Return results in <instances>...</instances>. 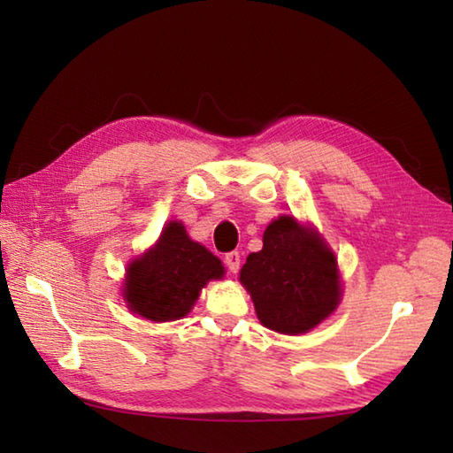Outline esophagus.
Here are the masks:
<instances>
[{
	"instance_id": "34e87169",
	"label": "esophagus",
	"mask_w": 453,
	"mask_h": 453,
	"mask_svg": "<svg viewBox=\"0 0 453 453\" xmlns=\"http://www.w3.org/2000/svg\"><path fill=\"white\" fill-rule=\"evenodd\" d=\"M224 263L229 268V273H237L239 271V265H242V255L237 251H229L224 257Z\"/></svg>"
}]
</instances>
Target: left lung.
<instances>
[{"label":"left lung","instance_id":"1","mask_svg":"<svg viewBox=\"0 0 453 453\" xmlns=\"http://www.w3.org/2000/svg\"><path fill=\"white\" fill-rule=\"evenodd\" d=\"M239 280L261 323L284 334L313 329L341 302L334 255L294 216H280L266 227L263 249L247 257Z\"/></svg>","mask_w":453,"mask_h":453}]
</instances>
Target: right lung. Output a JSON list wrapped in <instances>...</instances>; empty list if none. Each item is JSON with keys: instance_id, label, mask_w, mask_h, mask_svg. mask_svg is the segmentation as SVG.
<instances>
[{"instance_id": "add662e5", "label": "right lung", "mask_w": 453, "mask_h": 453, "mask_svg": "<svg viewBox=\"0 0 453 453\" xmlns=\"http://www.w3.org/2000/svg\"><path fill=\"white\" fill-rule=\"evenodd\" d=\"M224 276L219 258L188 239L180 221H169L157 245L128 266L124 297L150 321L185 317L211 278Z\"/></svg>"}]
</instances>
